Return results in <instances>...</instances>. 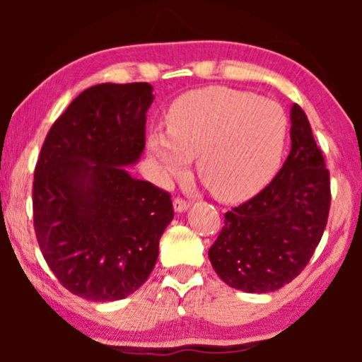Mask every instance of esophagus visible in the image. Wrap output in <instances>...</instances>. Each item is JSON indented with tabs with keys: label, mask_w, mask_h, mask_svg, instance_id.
I'll return each instance as SVG.
<instances>
[{
	"label": "esophagus",
	"mask_w": 362,
	"mask_h": 362,
	"mask_svg": "<svg viewBox=\"0 0 362 362\" xmlns=\"http://www.w3.org/2000/svg\"><path fill=\"white\" fill-rule=\"evenodd\" d=\"M173 206H175L176 212H182V211H186L187 207H189V201L182 199V197H175V201H173Z\"/></svg>",
	"instance_id": "1"
}]
</instances>
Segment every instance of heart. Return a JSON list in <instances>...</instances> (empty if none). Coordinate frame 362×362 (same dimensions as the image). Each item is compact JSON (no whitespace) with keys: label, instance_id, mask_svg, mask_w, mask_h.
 Wrapping results in <instances>:
<instances>
[{"label":"heart","instance_id":"1","mask_svg":"<svg viewBox=\"0 0 362 362\" xmlns=\"http://www.w3.org/2000/svg\"><path fill=\"white\" fill-rule=\"evenodd\" d=\"M166 128L148 135L158 176L170 181L196 156V170L222 201L245 199L274 175L288 136L280 103L230 87H206L177 97Z\"/></svg>","mask_w":362,"mask_h":362}]
</instances>
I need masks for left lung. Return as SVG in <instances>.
Instances as JSON below:
<instances>
[{"label":"left lung","mask_w":362,"mask_h":362,"mask_svg":"<svg viewBox=\"0 0 362 362\" xmlns=\"http://www.w3.org/2000/svg\"><path fill=\"white\" fill-rule=\"evenodd\" d=\"M291 150L259 194L224 214L209 249L216 274L247 293L275 291L296 279L315 254L331 206L329 171L306 113L291 107Z\"/></svg>","instance_id":"1"}]
</instances>
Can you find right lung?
<instances>
[{
  "mask_svg": "<svg viewBox=\"0 0 362 362\" xmlns=\"http://www.w3.org/2000/svg\"><path fill=\"white\" fill-rule=\"evenodd\" d=\"M148 82L100 83L74 98L42 143L33 217L44 260L64 288L115 301L140 288L170 224V192L125 170L145 150Z\"/></svg>",
  "mask_w": 362,
  "mask_h": 362,
  "instance_id": "1",
  "label": "right lung"
}]
</instances>
